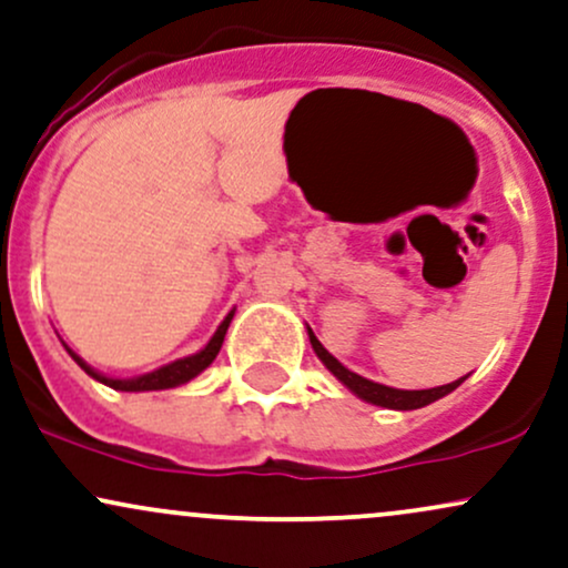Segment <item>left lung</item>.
Segmentation results:
<instances>
[{"label": "left lung", "instance_id": "left-lung-1", "mask_svg": "<svg viewBox=\"0 0 568 568\" xmlns=\"http://www.w3.org/2000/svg\"><path fill=\"white\" fill-rule=\"evenodd\" d=\"M308 337H311L313 351H316V356L322 358L326 369H329L332 375H335V377L339 379V383L345 385V388H348L351 393H356L358 398H364L366 404L385 406V409H402V412L419 409V406H428V404H433V402H438V398H444L446 393L455 390L457 385L465 379V377H459V379H455V383L438 385V388H428V390H398V388H388V385L372 383V379L356 375V372H351L348 366L339 364L337 358L332 356V353L326 351L322 343H318V337L313 335L311 329H308Z\"/></svg>", "mask_w": 568, "mask_h": 568}]
</instances>
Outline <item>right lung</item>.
Masks as SVG:
<instances>
[{
	"label": "right lung",
	"mask_w": 568,
	"mask_h": 568,
	"mask_svg": "<svg viewBox=\"0 0 568 568\" xmlns=\"http://www.w3.org/2000/svg\"><path fill=\"white\" fill-rule=\"evenodd\" d=\"M233 313H236V311H231L229 316L223 318V324L217 326L215 335H212L210 343H206L199 353H193V356H185V358H178V362H172V364H166V366H159V369L149 372V375L130 377V379H116V377L100 375V372L92 369L90 364H84L82 358H79L77 353L69 348V345H65V343L63 345H65V351L71 353L73 362L82 366L87 375H90L92 379H98V383L109 385V388H113V390H126V393L166 390V388H178V385H185V383H189V379H193L196 375H202L206 366L215 362V356L220 353V345H223V339H225V332H229V324H231Z\"/></svg>",
	"instance_id": "add662e5"
}]
</instances>
